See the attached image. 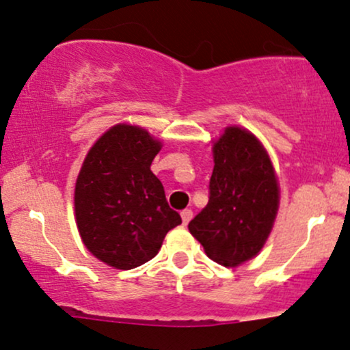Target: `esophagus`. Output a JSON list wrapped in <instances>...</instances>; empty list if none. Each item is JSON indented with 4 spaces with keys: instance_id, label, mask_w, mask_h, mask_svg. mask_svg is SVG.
<instances>
[{
    "instance_id": "obj_1",
    "label": "esophagus",
    "mask_w": 350,
    "mask_h": 350,
    "mask_svg": "<svg viewBox=\"0 0 350 350\" xmlns=\"http://www.w3.org/2000/svg\"><path fill=\"white\" fill-rule=\"evenodd\" d=\"M181 218H183V224H187L191 221V218H193V211H191V209H183Z\"/></svg>"
}]
</instances>
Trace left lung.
<instances>
[{
    "instance_id": "1",
    "label": "left lung",
    "mask_w": 350,
    "mask_h": 350,
    "mask_svg": "<svg viewBox=\"0 0 350 350\" xmlns=\"http://www.w3.org/2000/svg\"><path fill=\"white\" fill-rule=\"evenodd\" d=\"M209 200L187 228L206 255L237 267L262 250L278 209L273 165L255 135L228 127L213 147Z\"/></svg>"
}]
</instances>
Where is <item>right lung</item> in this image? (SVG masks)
<instances>
[{"label":"right lung","mask_w":350,"mask_h":350,"mask_svg":"<svg viewBox=\"0 0 350 350\" xmlns=\"http://www.w3.org/2000/svg\"><path fill=\"white\" fill-rule=\"evenodd\" d=\"M161 150L144 129L116 126L88 150L75 186V216L88 252L120 270L157 255L169 230L181 224L164 186L150 171Z\"/></svg>","instance_id":"right-lung-1"}]
</instances>
